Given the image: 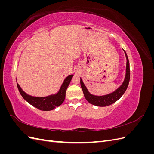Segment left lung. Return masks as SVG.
I'll list each match as a JSON object with an SVG mask.
<instances>
[{
	"instance_id": "left-lung-1",
	"label": "left lung",
	"mask_w": 154,
	"mask_h": 154,
	"mask_svg": "<svg viewBox=\"0 0 154 154\" xmlns=\"http://www.w3.org/2000/svg\"><path fill=\"white\" fill-rule=\"evenodd\" d=\"M124 53L125 54L126 58H127V65H126V74L124 81L122 83V84L118 87L117 89L114 92L110 93V94L103 95V96H96L93 95L88 92L86 86L83 83L82 78H80V84L83 94L85 97L87 101L92 105H94L98 106H109L115 103L121 97H122L125 92L127 90L128 87L129 81H130V65L128 58L127 54L126 53L125 51L123 49Z\"/></svg>"
}]
</instances>
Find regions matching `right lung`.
<instances>
[{"label":"right lung","instance_id":"1","mask_svg":"<svg viewBox=\"0 0 154 154\" xmlns=\"http://www.w3.org/2000/svg\"><path fill=\"white\" fill-rule=\"evenodd\" d=\"M72 76L73 74H70L65 78L57 93L45 97H35L27 94L22 89L18 83L17 85L23 98L27 102H28L30 105L40 110L49 111L54 109L63 103L65 97H66L67 88L72 80Z\"/></svg>","mask_w":154,"mask_h":154}]
</instances>
